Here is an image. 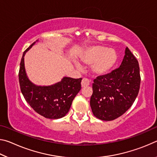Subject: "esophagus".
<instances>
[{
	"label": "esophagus",
	"instance_id": "1",
	"mask_svg": "<svg viewBox=\"0 0 157 157\" xmlns=\"http://www.w3.org/2000/svg\"><path fill=\"white\" fill-rule=\"evenodd\" d=\"M90 84V81L88 79L86 78H83L82 80L81 84H82V87H86L88 86Z\"/></svg>",
	"mask_w": 157,
	"mask_h": 157
}]
</instances>
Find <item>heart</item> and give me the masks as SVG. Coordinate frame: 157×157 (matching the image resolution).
Here are the masks:
<instances>
[{"label": "heart", "instance_id": "1", "mask_svg": "<svg viewBox=\"0 0 157 157\" xmlns=\"http://www.w3.org/2000/svg\"><path fill=\"white\" fill-rule=\"evenodd\" d=\"M80 59L84 64H91V71L94 75H103L109 72L115 65L117 55L113 50L96 46L86 49Z\"/></svg>", "mask_w": 157, "mask_h": 157}]
</instances>
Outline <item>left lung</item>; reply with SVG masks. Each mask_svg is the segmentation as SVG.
<instances>
[{"label": "left lung", "mask_w": 157, "mask_h": 157, "mask_svg": "<svg viewBox=\"0 0 157 157\" xmlns=\"http://www.w3.org/2000/svg\"><path fill=\"white\" fill-rule=\"evenodd\" d=\"M140 84L139 62L127 47L120 67L94 80L90 100L94 115L105 121L120 117L136 100Z\"/></svg>", "instance_id": "left-lung-1"}]
</instances>
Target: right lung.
Here are the masks:
<instances>
[{"mask_svg": "<svg viewBox=\"0 0 157 157\" xmlns=\"http://www.w3.org/2000/svg\"><path fill=\"white\" fill-rule=\"evenodd\" d=\"M34 44L25 50L21 58L18 73L21 93L26 102L41 116L49 119L62 118L68 112L73 99L80 91L82 78L64 77L61 82L48 86L32 83L25 73L24 56Z\"/></svg>", "mask_w": 157, "mask_h": 157, "instance_id": "right-lung-1", "label": "right lung"}]
</instances>
